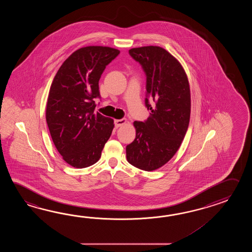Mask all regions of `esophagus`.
Masks as SVG:
<instances>
[{
    "instance_id": "34e87169",
    "label": "esophagus",
    "mask_w": 252,
    "mask_h": 252,
    "mask_svg": "<svg viewBox=\"0 0 252 252\" xmlns=\"http://www.w3.org/2000/svg\"><path fill=\"white\" fill-rule=\"evenodd\" d=\"M127 123V120L126 119H121V120H115L114 121V124H115V127L119 128L121 126H123L124 124Z\"/></svg>"
}]
</instances>
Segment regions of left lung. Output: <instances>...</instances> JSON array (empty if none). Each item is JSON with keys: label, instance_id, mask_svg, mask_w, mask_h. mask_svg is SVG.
I'll use <instances>...</instances> for the list:
<instances>
[{"label": "left lung", "instance_id": "left-lung-1", "mask_svg": "<svg viewBox=\"0 0 252 252\" xmlns=\"http://www.w3.org/2000/svg\"><path fill=\"white\" fill-rule=\"evenodd\" d=\"M129 55L147 75L146 122H134L136 138L126 147L127 160L145 171H153L171 159L182 144L191 113L188 75L182 64L158 46L131 48ZM148 97L156 102L152 108Z\"/></svg>", "mask_w": 252, "mask_h": 252}]
</instances>
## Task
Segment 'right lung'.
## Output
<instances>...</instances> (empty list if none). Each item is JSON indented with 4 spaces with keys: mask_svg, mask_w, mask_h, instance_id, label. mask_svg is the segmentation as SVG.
<instances>
[{
    "mask_svg": "<svg viewBox=\"0 0 252 252\" xmlns=\"http://www.w3.org/2000/svg\"><path fill=\"white\" fill-rule=\"evenodd\" d=\"M120 54L116 48L88 46L70 55L54 77L46 120L54 144L68 165L92 166L110 138L113 119L94 113L103 70Z\"/></svg>",
    "mask_w": 252,
    "mask_h": 252,
    "instance_id": "1",
    "label": "right lung"
}]
</instances>
